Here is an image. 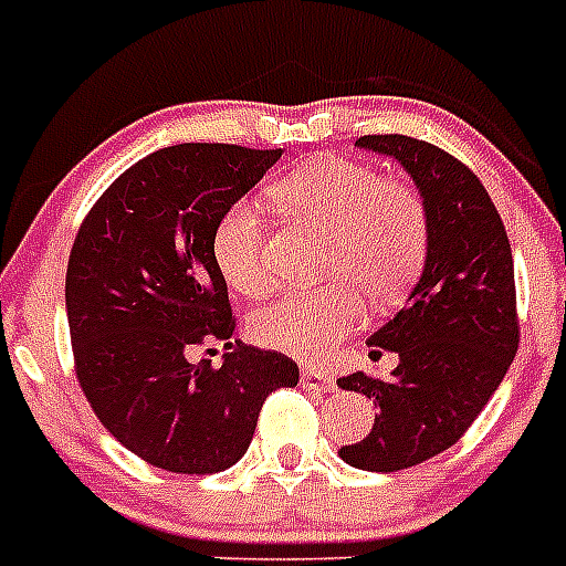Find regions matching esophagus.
Wrapping results in <instances>:
<instances>
[{
    "mask_svg": "<svg viewBox=\"0 0 566 566\" xmlns=\"http://www.w3.org/2000/svg\"><path fill=\"white\" fill-rule=\"evenodd\" d=\"M300 385H303L306 391H334V388H337L332 374H326L323 368H303Z\"/></svg>",
    "mask_w": 566,
    "mask_h": 566,
    "instance_id": "1",
    "label": "esophagus"
}]
</instances>
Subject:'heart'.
Wrapping results in <instances>:
<instances>
[{"label": "heart", "mask_w": 566, "mask_h": 566, "mask_svg": "<svg viewBox=\"0 0 566 566\" xmlns=\"http://www.w3.org/2000/svg\"><path fill=\"white\" fill-rule=\"evenodd\" d=\"M292 218L328 229L323 249L326 286L289 292L252 317L260 345L297 357H319L363 323V294L385 306L417 277L428 254V207L411 184L382 178L374 167L339 155L300 164L269 187ZM214 263L240 294L274 286L266 260V223L252 201L221 214L212 234Z\"/></svg>", "instance_id": "obj_1"}]
</instances>
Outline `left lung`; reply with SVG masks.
I'll return each instance as SVG.
<instances>
[{
    "label": "left lung",
    "mask_w": 566,
    "mask_h": 566,
    "mask_svg": "<svg viewBox=\"0 0 566 566\" xmlns=\"http://www.w3.org/2000/svg\"><path fill=\"white\" fill-rule=\"evenodd\" d=\"M357 147L402 164L431 227L411 297L368 339L374 354H399L394 377L354 371L337 379L379 408L371 433L339 448V457L394 473L457 444L493 397L518 352L516 277L502 218L459 158L411 135H363Z\"/></svg>",
    "instance_id": "8db88e82"
}]
</instances>
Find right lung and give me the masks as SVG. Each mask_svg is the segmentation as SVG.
Here are the masks:
<instances>
[{
  "label": "right lung",
  "mask_w": 566,
  "mask_h": 566,
  "mask_svg": "<svg viewBox=\"0 0 566 566\" xmlns=\"http://www.w3.org/2000/svg\"><path fill=\"white\" fill-rule=\"evenodd\" d=\"M280 155L238 144L158 149L104 189L73 240L64 300L78 385L104 428L153 468H232L269 394L297 385L286 354L232 339L212 254L221 214ZM209 338L224 343V363L192 364L188 352Z\"/></svg>",
  "instance_id": "obj_1"
}]
</instances>
